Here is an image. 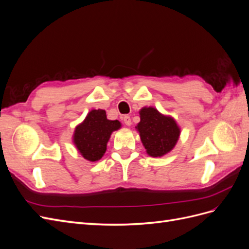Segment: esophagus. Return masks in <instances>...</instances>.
I'll list each match as a JSON object with an SVG mask.
<instances>
[{
    "label": "esophagus",
    "mask_w": 249,
    "mask_h": 249,
    "mask_svg": "<svg viewBox=\"0 0 249 249\" xmlns=\"http://www.w3.org/2000/svg\"><path fill=\"white\" fill-rule=\"evenodd\" d=\"M123 120H124V123L125 125H127V126L131 125L132 122H131V117H130L129 115H124V118H123Z\"/></svg>",
    "instance_id": "1"
}]
</instances>
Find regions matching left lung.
<instances>
[{
	"mask_svg": "<svg viewBox=\"0 0 249 249\" xmlns=\"http://www.w3.org/2000/svg\"><path fill=\"white\" fill-rule=\"evenodd\" d=\"M140 123L136 129L146 153L162 157L176 146L180 130L171 116L163 115L153 107H144L139 112Z\"/></svg>",
	"mask_w": 249,
	"mask_h": 249,
	"instance_id": "obj_1",
	"label": "left lung"
}]
</instances>
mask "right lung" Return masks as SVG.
<instances>
[{"label":"right lung","instance_id":"1","mask_svg":"<svg viewBox=\"0 0 249 249\" xmlns=\"http://www.w3.org/2000/svg\"><path fill=\"white\" fill-rule=\"evenodd\" d=\"M122 126L118 120H109L106 111L91 110L84 122L77 125L73 133V143L84 159L99 161L106 153L107 143L112 132Z\"/></svg>","mask_w":249,"mask_h":249}]
</instances>
